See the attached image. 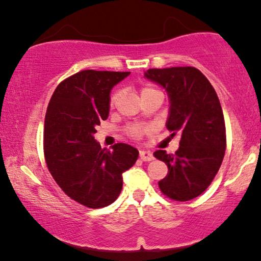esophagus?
I'll return each instance as SVG.
<instances>
[{
	"mask_svg": "<svg viewBox=\"0 0 261 261\" xmlns=\"http://www.w3.org/2000/svg\"><path fill=\"white\" fill-rule=\"evenodd\" d=\"M140 158L143 162H149L153 160V154L149 151H140Z\"/></svg>",
	"mask_w": 261,
	"mask_h": 261,
	"instance_id": "obj_1",
	"label": "esophagus"
}]
</instances>
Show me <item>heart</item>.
I'll list each match as a JSON object with an SVG mask.
<instances>
[{"instance_id":"obj_1","label":"heart","mask_w":261,"mask_h":261,"mask_svg":"<svg viewBox=\"0 0 261 261\" xmlns=\"http://www.w3.org/2000/svg\"><path fill=\"white\" fill-rule=\"evenodd\" d=\"M153 92H157V89L152 88V87L149 86H143L141 87L140 89V93H141V98L145 97V95L149 94V93H153ZM121 97V91H114L112 93V95H110V99H109V106L110 107H115L116 104H118L119 99H120ZM149 126L147 125H142V124H133V125H128L126 127V134L128 136L131 137V139H135V140H140L141 137L143 136L147 131L149 130Z\"/></svg>"}]
</instances>
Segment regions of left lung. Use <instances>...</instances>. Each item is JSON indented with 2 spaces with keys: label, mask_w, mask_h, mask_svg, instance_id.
I'll return each instance as SVG.
<instances>
[{
  "label": "left lung",
  "mask_w": 261,
  "mask_h": 261,
  "mask_svg": "<svg viewBox=\"0 0 261 261\" xmlns=\"http://www.w3.org/2000/svg\"><path fill=\"white\" fill-rule=\"evenodd\" d=\"M145 76L166 88L170 108L167 128L180 136L175 154L153 155L168 167L160 180L163 195L189 201L201 195L216 176L226 151V125L216 91L205 74L190 66L149 68Z\"/></svg>",
  "instance_id": "8db88e82"
}]
</instances>
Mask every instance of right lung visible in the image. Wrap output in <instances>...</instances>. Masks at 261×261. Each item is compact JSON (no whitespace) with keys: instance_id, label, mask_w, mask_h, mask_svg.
<instances>
[{"instance_id":"obj_1","label":"right lung","mask_w":261,"mask_h":261,"mask_svg":"<svg viewBox=\"0 0 261 261\" xmlns=\"http://www.w3.org/2000/svg\"><path fill=\"white\" fill-rule=\"evenodd\" d=\"M130 72L85 70L56 87L44 124V155L54 180L68 197L89 208L118 199L122 173L139 151L116 143L112 151L94 140L95 127L109 115L110 91Z\"/></svg>"}]
</instances>
